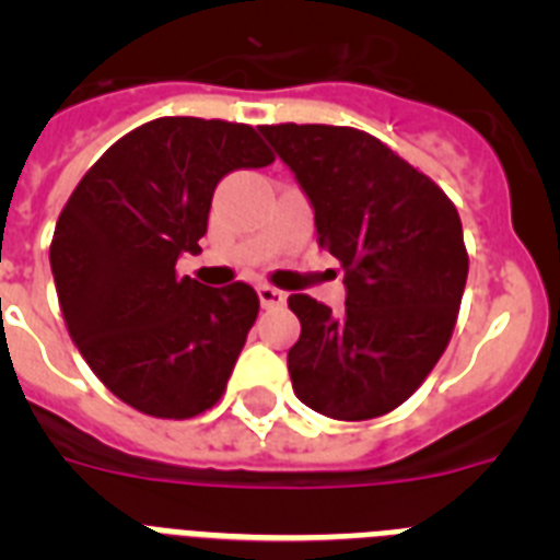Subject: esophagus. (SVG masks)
<instances>
[{"instance_id": "34e87169", "label": "esophagus", "mask_w": 560, "mask_h": 560, "mask_svg": "<svg viewBox=\"0 0 560 560\" xmlns=\"http://www.w3.org/2000/svg\"><path fill=\"white\" fill-rule=\"evenodd\" d=\"M257 296H260V305H264V308H280V305L285 303V291L275 289V285L269 283L257 285Z\"/></svg>"}]
</instances>
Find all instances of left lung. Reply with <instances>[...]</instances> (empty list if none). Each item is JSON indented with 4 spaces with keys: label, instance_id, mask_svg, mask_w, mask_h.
<instances>
[{
    "label": "left lung",
    "instance_id": "obj_1",
    "mask_svg": "<svg viewBox=\"0 0 560 560\" xmlns=\"http://www.w3.org/2000/svg\"><path fill=\"white\" fill-rule=\"evenodd\" d=\"M314 205L319 246L345 269V314L291 294L303 330L291 387L314 412L398 409L446 350L468 277L457 207L427 173L350 126H260Z\"/></svg>",
    "mask_w": 560,
    "mask_h": 560
}]
</instances>
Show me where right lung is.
Segmentation results:
<instances>
[{"label": "right lung", "instance_id": "1", "mask_svg": "<svg viewBox=\"0 0 560 560\" xmlns=\"http://www.w3.org/2000/svg\"><path fill=\"white\" fill-rule=\"evenodd\" d=\"M275 153L246 122L160 117L114 142L78 182L49 244L58 303L92 373L151 418L187 420L221 400L260 300L176 275L199 255L212 192Z\"/></svg>", "mask_w": 560, "mask_h": 560}]
</instances>
